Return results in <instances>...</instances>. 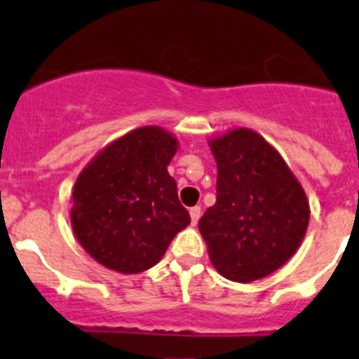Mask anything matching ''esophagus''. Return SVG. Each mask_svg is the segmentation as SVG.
I'll list each match as a JSON object with an SVG mask.
<instances>
[{
  "mask_svg": "<svg viewBox=\"0 0 359 359\" xmlns=\"http://www.w3.org/2000/svg\"><path fill=\"white\" fill-rule=\"evenodd\" d=\"M189 217H191V224L195 226V224L198 222V218H201V208H198V205L191 208V210H189Z\"/></svg>",
  "mask_w": 359,
  "mask_h": 359,
  "instance_id": "obj_1",
  "label": "esophagus"
}]
</instances>
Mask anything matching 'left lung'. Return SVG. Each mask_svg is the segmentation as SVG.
<instances>
[{
  "label": "left lung",
  "mask_w": 359,
  "mask_h": 359,
  "mask_svg": "<svg viewBox=\"0 0 359 359\" xmlns=\"http://www.w3.org/2000/svg\"><path fill=\"white\" fill-rule=\"evenodd\" d=\"M208 144L217 161V202L198 220V231L224 278L255 282L298 251L309 226V201L260 133L233 128Z\"/></svg>",
  "instance_id": "1"
}]
</instances>
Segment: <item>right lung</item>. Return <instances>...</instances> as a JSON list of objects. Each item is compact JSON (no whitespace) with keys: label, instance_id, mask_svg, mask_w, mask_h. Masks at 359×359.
Here are the masks:
<instances>
[{"label":"right lung","instance_id":"obj_1","mask_svg":"<svg viewBox=\"0 0 359 359\" xmlns=\"http://www.w3.org/2000/svg\"><path fill=\"white\" fill-rule=\"evenodd\" d=\"M173 133L141 126L111 141L83 168L72 191L70 222L81 248L123 274L154 267L189 224L168 164Z\"/></svg>","mask_w":359,"mask_h":359}]
</instances>
